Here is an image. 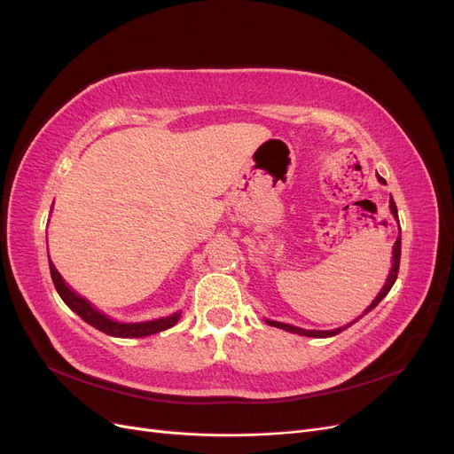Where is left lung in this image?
I'll use <instances>...</instances> for the list:
<instances>
[{
	"label": "left lung",
	"instance_id": "1",
	"mask_svg": "<svg viewBox=\"0 0 454 454\" xmlns=\"http://www.w3.org/2000/svg\"><path fill=\"white\" fill-rule=\"evenodd\" d=\"M390 210H392V214H394V217L397 219V208H395V202L390 199ZM400 257H402V235L397 237V240H395V244H394V257H392V269H390V274H388V280H387V284H384V287L380 290V294L375 297V301L373 303L369 305V309L364 312V314H367L369 310H373L380 301L387 297V294L392 290V286H394V282H395V278H397V272H400ZM356 322V320H354ZM352 322V324H354ZM267 324L269 325H274V327H280V329H286V332H292V333H297V335H307V337H332V335H337L339 332H342V329H347L348 325H352V324H348L347 327H339V329H333V332H314V329H301V327H295V325H290V324H282V322H272V320H267Z\"/></svg>",
	"mask_w": 454,
	"mask_h": 454
}]
</instances>
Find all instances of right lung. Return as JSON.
Returning a JSON list of instances; mask_svg holds the SVG:
<instances>
[{
	"label": "right lung",
	"instance_id": "right-lung-1",
	"mask_svg": "<svg viewBox=\"0 0 454 454\" xmlns=\"http://www.w3.org/2000/svg\"><path fill=\"white\" fill-rule=\"evenodd\" d=\"M49 269H51L54 287H57V292L62 297L64 303L70 307L75 314H79L87 324H90L96 329H100L102 333H107L112 337H145V335L159 333V332H162V329H168L177 320H180V312H174L172 316H167V318H159V320H151V322H138V324L115 322L112 318H107L106 314L92 309L89 301H85L83 297H79L75 292H72L70 287L66 286V282L62 280L59 270L54 269L51 259H49Z\"/></svg>",
	"mask_w": 454,
	"mask_h": 454
}]
</instances>
